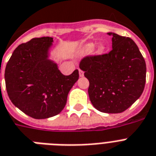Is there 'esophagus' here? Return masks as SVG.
Instances as JSON below:
<instances>
[{"mask_svg":"<svg viewBox=\"0 0 156 156\" xmlns=\"http://www.w3.org/2000/svg\"><path fill=\"white\" fill-rule=\"evenodd\" d=\"M79 76H80V77H83V76H84V72L82 71V69H79Z\"/></svg>","mask_w":156,"mask_h":156,"instance_id":"obj_1","label":"esophagus"}]
</instances>
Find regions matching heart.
I'll use <instances>...</instances> for the list:
<instances>
[{"mask_svg": "<svg viewBox=\"0 0 156 156\" xmlns=\"http://www.w3.org/2000/svg\"><path fill=\"white\" fill-rule=\"evenodd\" d=\"M94 49H95V45H94V44H93V43H88V44H87L82 49V50H81V54L84 55V56H86V55H90V54H93L94 52ZM105 49H106V47H105L104 45H100L97 48L96 53L98 54H104Z\"/></svg>", "mask_w": 156, "mask_h": 156, "instance_id": "b5f03b06", "label": "heart"}]
</instances>
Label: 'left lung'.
I'll list each match as a JSON object with an SVG mask.
<instances>
[{
  "label": "left lung",
  "mask_w": 156,
  "mask_h": 156,
  "mask_svg": "<svg viewBox=\"0 0 156 156\" xmlns=\"http://www.w3.org/2000/svg\"><path fill=\"white\" fill-rule=\"evenodd\" d=\"M112 37L109 54L86 57L79 67L89 80L90 100L103 113L123 112L140 98L146 82V63L130 37L108 33Z\"/></svg>",
  "instance_id": "1"
}]
</instances>
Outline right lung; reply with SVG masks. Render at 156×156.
Wrapping results in <instances>:
<instances>
[{"instance_id": "obj_1", "label": "right lung", "mask_w": 156, "mask_h": 156, "mask_svg": "<svg viewBox=\"0 0 156 156\" xmlns=\"http://www.w3.org/2000/svg\"><path fill=\"white\" fill-rule=\"evenodd\" d=\"M53 42V37H42L19 45L5 67L9 98L15 107L36 119L60 113L79 77L78 69L63 75L58 64L49 59Z\"/></svg>"}]
</instances>
